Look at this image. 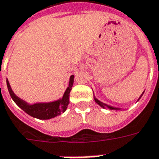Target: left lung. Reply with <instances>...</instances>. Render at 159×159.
<instances>
[{
  "label": "left lung",
  "mask_w": 159,
  "mask_h": 159,
  "mask_svg": "<svg viewBox=\"0 0 159 159\" xmlns=\"http://www.w3.org/2000/svg\"><path fill=\"white\" fill-rule=\"evenodd\" d=\"M143 93H144V92H143V93H142V94H141V96H140L139 98H138V100H139L140 98H142V95H143ZM93 97H94V100H95V102H96V103H97L98 104V105H99V106H101V107H102V108H103V109H116V110H117V109H120V108H116V107L110 106V105H109V104H107V103H103V102H101V101L98 100V99L97 98L95 97V96H93ZM138 100H137V101H138Z\"/></svg>",
  "instance_id": "1"
}]
</instances>
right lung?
I'll list each match as a JSON object with an SVG mask.
<instances>
[{
    "instance_id": "right-lung-1",
    "label": "right lung",
    "mask_w": 159,
    "mask_h": 159,
    "mask_svg": "<svg viewBox=\"0 0 159 159\" xmlns=\"http://www.w3.org/2000/svg\"><path fill=\"white\" fill-rule=\"evenodd\" d=\"M74 83V75L70 76L69 84L66 90L65 91L64 94L60 99L53 102H48V103H35L33 104L27 103L26 101L23 100L15 94L11 88L10 83L7 79V85L8 91L10 93L12 100L17 103V105L25 111L28 115L32 117L39 119V120H50L54 117L60 116L61 113L65 112L67 109L69 104V98H70V93Z\"/></svg>"
}]
</instances>
